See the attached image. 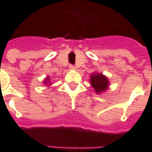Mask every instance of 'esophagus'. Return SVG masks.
Listing matches in <instances>:
<instances>
[{"mask_svg":"<svg viewBox=\"0 0 152 152\" xmlns=\"http://www.w3.org/2000/svg\"><path fill=\"white\" fill-rule=\"evenodd\" d=\"M69 68H70L71 70H74V69H76V67L73 66V65H70V66H69Z\"/></svg>","mask_w":152,"mask_h":152,"instance_id":"esophagus-1","label":"esophagus"}]
</instances>
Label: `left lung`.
<instances>
[{"label": "left lung", "instance_id": "obj_1", "mask_svg": "<svg viewBox=\"0 0 152 152\" xmlns=\"http://www.w3.org/2000/svg\"><path fill=\"white\" fill-rule=\"evenodd\" d=\"M90 82L96 94H102L107 91L110 85L107 77L101 73H92L91 75Z\"/></svg>", "mask_w": 152, "mask_h": 152}]
</instances>
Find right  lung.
Wrapping results in <instances>:
<instances>
[{"mask_svg":"<svg viewBox=\"0 0 152 152\" xmlns=\"http://www.w3.org/2000/svg\"><path fill=\"white\" fill-rule=\"evenodd\" d=\"M43 84H45V85H47V86H50V85H51V82H50V77H49V76H48V77H46V78L45 79Z\"/></svg>","mask_w":152,"mask_h":152,"instance_id":"add662e5","label":"right lung"}]
</instances>
